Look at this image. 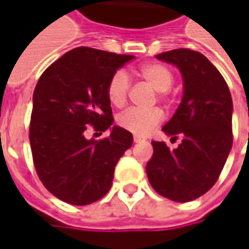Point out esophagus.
I'll return each mask as SVG.
<instances>
[{"label":"esophagus","mask_w":249,"mask_h":249,"mask_svg":"<svg viewBox=\"0 0 249 249\" xmlns=\"http://www.w3.org/2000/svg\"><path fill=\"white\" fill-rule=\"evenodd\" d=\"M133 140H134V142H136V143H138V142H142V141H143L144 138H143V137L137 136V134H134V137H133Z\"/></svg>","instance_id":"obj_1"}]
</instances>
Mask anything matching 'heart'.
Returning a JSON list of instances; mask_svg holds the SVG:
<instances>
[{
	"mask_svg": "<svg viewBox=\"0 0 249 249\" xmlns=\"http://www.w3.org/2000/svg\"><path fill=\"white\" fill-rule=\"evenodd\" d=\"M138 73L142 79L156 90L160 101L166 102L170 97L169 89L174 83V73L168 66L159 62H151L141 66ZM130 81L124 70L113 72L107 83V97L111 105L121 107L128 99ZM164 113L160 108L140 109L128 108L117 116L119 126L137 136H147L163 121Z\"/></svg>",
	"mask_w": 249,
	"mask_h": 249,
	"instance_id": "heart-1",
	"label": "heart"
}]
</instances>
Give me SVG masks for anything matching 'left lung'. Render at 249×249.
Segmentation results:
<instances>
[{
	"label": "left lung",
	"mask_w": 249,
	"mask_h": 249,
	"mask_svg": "<svg viewBox=\"0 0 249 249\" xmlns=\"http://www.w3.org/2000/svg\"><path fill=\"white\" fill-rule=\"evenodd\" d=\"M156 58L176 64L185 90L179 107L163 128L172 140L182 137L176 150L152 141L148 181L156 193L178 203L204 195L213 187L232 146V101L220 71L201 53L174 49Z\"/></svg>",
	"instance_id": "obj_1"
}]
</instances>
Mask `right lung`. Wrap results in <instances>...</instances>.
I'll return each instance as SVG.
<instances>
[{"label":"right lung","mask_w":249,"mask_h":249,"mask_svg":"<svg viewBox=\"0 0 249 249\" xmlns=\"http://www.w3.org/2000/svg\"><path fill=\"white\" fill-rule=\"evenodd\" d=\"M133 55L72 49L50 64L33 91L29 143L42 185L68 204L86 205L111 189L115 166L133 143L132 133L113 126L108 137L86 133L112 125L107 83Z\"/></svg>","instance_id":"right-lung-1"}]
</instances>
